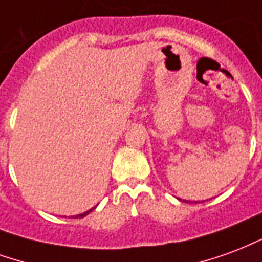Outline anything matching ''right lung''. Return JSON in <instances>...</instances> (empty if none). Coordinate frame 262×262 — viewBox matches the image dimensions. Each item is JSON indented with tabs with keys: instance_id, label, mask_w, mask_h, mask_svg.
I'll use <instances>...</instances> for the list:
<instances>
[{
	"instance_id": "1",
	"label": "right lung",
	"mask_w": 262,
	"mask_h": 262,
	"mask_svg": "<svg viewBox=\"0 0 262 262\" xmlns=\"http://www.w3.org/2000/svg\"><path fill=\"white\" fill-rule=\"evenodd\" d=\"M92 210H93V208H92ZM92 210H90V211H92ZM90 211H86V212H84V214L76 215V218H77V216H79V218H83V216H84V215H87V214H89V212H90Z\"/></svg>"
}]
</instances>
